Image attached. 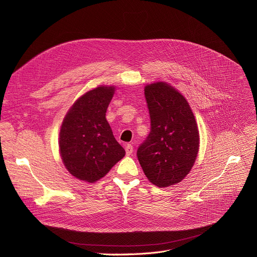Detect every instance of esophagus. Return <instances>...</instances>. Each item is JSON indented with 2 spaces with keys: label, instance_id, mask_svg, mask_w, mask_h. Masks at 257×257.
<instances>
[{
  "label": "esophagus",
  "instance_id": "34e87169",
  "mask_svg": "<svg viewBox=\"0 0 257 257\" xmlns=\"http://www.w3.org/2000/svg\"><path fill=\"white\" fill-rule=\"evenodd\" d=\"M125 152H126V156H130L133 153V146L131 144H127L125 146Z\"/></svg>",
  "mask_w": 257,
  "mask_h": 257
}]
</instances>
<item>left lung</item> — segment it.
Listing matches in <instances>:
<instances>
[{
  "label": "left lung",
  "instance_id": "obj_1",
  "mask_svg": "<svg viewBox=\"0 0 257 257\" xmlns=\"http://www.w3.org/2000/svg\"><path fill=\"white\" fill-rule=\"evenodd\" d=\"M151 116V132L137 150L148 179L158 187L175 185L193 167L199 133L191 107L178 90L166 82L144 87Z\"/></svg>",
  "mask_w": 257,
  "mask_h": 257
}]
</instances>
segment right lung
I'll use <instances>...</instances> for the list:
<instances>
[{
  "instance_id": "obj_1",
  "label": "right lung",
  "mask_w": 257,
  "mask_h": 257,
  "mask_svg": "<svg viewBox=\"0 0 257 257\" xmlns=\"http://www.w3.org/2000/svg\"><path fill=\"white\" fill-rule=\"evenodd\" d=\"M114 86H98L71 106L60 130V154L66 169L79 180L93 183L125 156L105 113Z\"/></svg>"
}]
</instances>
